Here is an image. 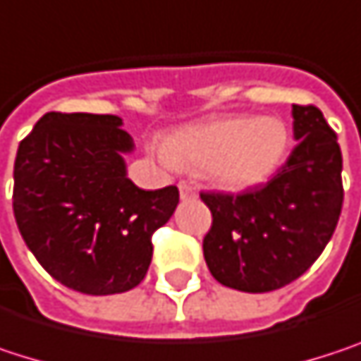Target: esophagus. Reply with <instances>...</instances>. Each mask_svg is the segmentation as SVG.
<instances>
[{"mask_svg":"<svg viewBox=\"0 0 361 361\" xmlns=\"http://www.w3.org/2000/svg\"><path fill=\"white\" fill-rule=\"evenodd\" d=\"M180 196L181 198H192L196 196V188L188 181H180Z\"/></svg>","mask_w":361,"mask_h":361,"instance_id":"esophagus-1","label":"esophagus"}]
</instances>
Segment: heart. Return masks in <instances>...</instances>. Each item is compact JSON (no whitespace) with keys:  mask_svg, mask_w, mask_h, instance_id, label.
<instances>
[{"mask_svg":"<svg viewBox=\"0 0 361 361\" xmlns=\"http://www.w3.org/2000/svg\"><path fill=\"white\" fill-rule=\"evenodd\" d=\"M290 150V129L276 116L232 114L188 125L165 142L171 163L211 173L219 185L245 192L269 181Z\"/></svg>","mask_w":361,"mask_h":361,"instance_id":"b5f03b06","label":"heart"}]
</instances>
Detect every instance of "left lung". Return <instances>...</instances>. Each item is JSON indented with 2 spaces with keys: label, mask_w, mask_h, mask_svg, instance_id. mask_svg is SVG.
<instances>
[{
  "label": "left lung",
  "mask_w": 361,
  "mask_h": 361,
  "mask_svg": "<svg viewBox=\"0 0 361 361\" xmlns=\"http://www.w3.org/2000/svg\"><path fill=\"white\" fill-rule=\"evenodd\" d=\"M299 144L261 188L200 192L213 215L202 240L213 278L243 293H269L303 276L322 255L343 209V154L314 104H293Z\"/></svg>",
  "instance_id": "obj_1"
}]
</instances>
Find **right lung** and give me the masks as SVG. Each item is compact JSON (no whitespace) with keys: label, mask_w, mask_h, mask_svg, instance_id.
<instances>
[{"label":"right lung","mask_w":361,"mask_h":361,"mask_svg":"<svg viewBox=\"0 0 361 361\" xmlns=\"http://www.w3.org/2000/svg\"><path fill=\"white\" fill-rule=\"evenodd\" d=\"M114 114L47 112L20 142L12 207L35 259L85 295L137 286L152 261V234L169 221L180 190H142L123 154L133 140Z\"/></svg>","instance_id":"right-lung-1"}]
</instances>
